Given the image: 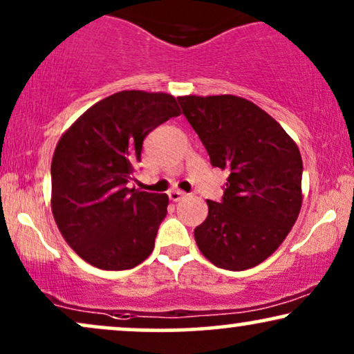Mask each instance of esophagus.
I'll use <instances>...</instances> for the list:
<instances>
[{"label":"esophagus","mask_w":354,"mask_h":354,"mask_svg":"<svg viewBox=\"0 0 354 354\" xmlns=\"http://www.w3.org/2000/svg\"><path fill=\"white\" fill-rule=\"evenodd\" d=\"M169 201H173V203H180L186 198V192L183 191H169Z\"/></svg>","instance_id":"esophagus-1"}]
</instances>
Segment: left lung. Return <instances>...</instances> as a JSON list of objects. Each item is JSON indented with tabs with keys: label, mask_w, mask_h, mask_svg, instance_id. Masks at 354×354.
Returning <instances> with one entry per match:
<instances>
[{
	"label": "left lung",
	"mask_w": 354,
	"mask_h": 354,
	"mask_svg": "<svg viewBox=\"0 0 354 354\" xmlns=\"http://www.w3.org/2000/svg\"><path fill=\"white\" fill-rule=\"evenodd\" d=\"M212 167L229 171L221 203L194 229L212 265L243 271L279 248L302 207V156L276 119L234 95L178 96Z\"/></svg>",
	"instance_id": "obj_1"
}]
</instances>
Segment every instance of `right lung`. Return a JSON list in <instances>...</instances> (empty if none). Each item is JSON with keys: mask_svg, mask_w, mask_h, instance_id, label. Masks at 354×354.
<instances>
[{"mask_svg": "<svg viewBox=\"0 0 354 354\" xmlns=\"http://www.w3.org/2000/svg\"><path fill=\"white\" fill-rule=\"evenodd\" d=\"M180 114L168 93L119 91L84 111L60 137L52 156V214L66 243L89 265L131 270L153 252L168 196L129 187V181L144 138Z\"/></svg>", "mask_w": 354, "mask_h": 354, "instance_id": "1", "label": "right lung"}]
</instances>
